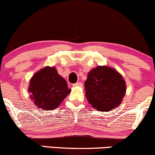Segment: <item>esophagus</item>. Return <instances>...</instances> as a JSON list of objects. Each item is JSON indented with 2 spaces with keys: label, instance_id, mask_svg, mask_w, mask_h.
Listing matches in <instances>:
<instances>
[{
  "label": "esophagus",
  "instance_id": "obj_1",
  "mask_svg": "<svg viewBox=\"0 0 155 155\" xmlns=\"http://www.w3.org/2000/svg\"><path fill=\"white\" fill-rule=\"evenodd\" d=\"M74 87H83V84L81 82H78L76 84H73Z\"/></svg>",
  "mask_w": 155,
  "mask_h": 155
}]
</instances>
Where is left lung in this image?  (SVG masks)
Here are the masks:
<instances>
[{"label":"left lung","instance_id":"1","mask_svg":"<svg viewBox=\"0 0 155 155\" xmlns=\"http://www.w3.org/2000/svg\"><path fill=\"white\" fill-rule=\"evenodd\" d=\"M87 101L98 111H110L122 103L126 94V82L115 69L98 66L88 73L84 82Z\"/></svg>","mask_w":155,"mask_h":155}]
</instances>
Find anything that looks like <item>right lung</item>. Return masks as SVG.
<instances>
[{
	"label": "right lung",
	"instance_id": "1",
	"mask_svg": "<svg viewBox=\"0 0 155 155\" xmlns=\"http://www.w3.org/2000/svg\"><path fill=\"white\" fill-rule=\"evenodd\" d=\"M30 98L39 108L54 110L70 94L66 81L54 67H45L36 72L29 82Z\"/></svg>",
	"mask_w": 155,
	"mask_h": 155
}]
</instances>
